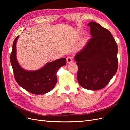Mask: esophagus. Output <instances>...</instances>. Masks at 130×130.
<instances>
[{"mask_svg": "<svg viewBox=\"0 0 130 130\" xmlns=\"http://www.w3.org/2000/svg\"><path fill=\"white\" fill-rule=\"evenodd\" d=\"M73 62V59L71 57H68L67 58V63H72Z\"/></svg>", "mask_w": 130, "mask_h": 130, "instance_id": "obj_1", "label": "esophagus"}]
</instances>
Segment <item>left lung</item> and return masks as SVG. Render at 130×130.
Wrapping results in <instances>:
<instances>
[{
    "label": "left lung",
    "mask_w": 130,
    "mask_h": 130,
    "mask_svg": "<svg viewBox=\"0 0 130 130\" xmlns=\"http://www.w3.org/2000/svg\"><path fill=\"white\" fill-rule=\"evenodd\" d=\"M90 26L92 37L75 56L77 81L82 87L96 90L104 88L118 69V46L111 33L94 22Z\"/></svg>",
    "instance_id": "left-lung-1"
}]
</instances>
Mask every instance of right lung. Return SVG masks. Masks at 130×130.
I'll return each mask as SVG.
<instances>
[{"label":"right lung","mask_w":130,"mask_h":130,"mask_svg":"<svg viewBox=\"0 0 130 130\" xmlns=\"http://www.w3.org/2000/svg\"><path fill=\"white\" fill-rule=\"evenodd\" d=\"M19 36L13 42L10 62L15 80L18 84L27 92L40 95L51 91L55 86L57 78L56 73L62 66L66 64V58L47 63L36 70H27L19 65L16 57V43Z\"/></svg>","instance_id":"1"}]
</instances>
